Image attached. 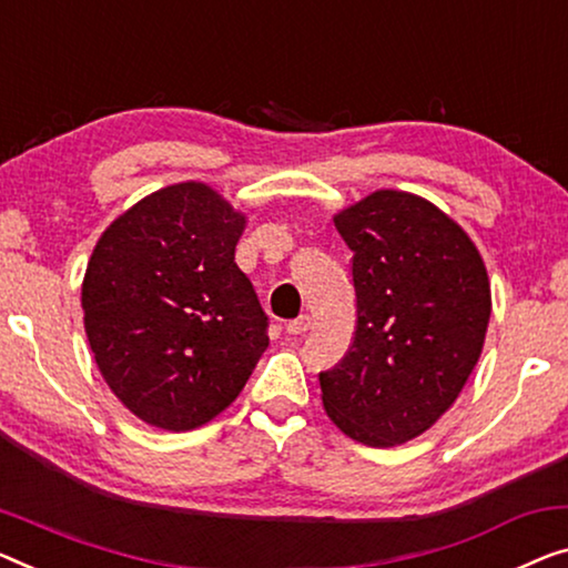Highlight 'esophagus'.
<instances>
[{"label":"esophagus","instance_id":"1","mask_svg":"<svg viewBox=\"0 0 568 568\" xmlns=\"http://www.w3.org/2000/svg\"><path fill=\"white\" fill-rule=\"evenodd\" d=\"M311 328V316H298V318H293V321H287V326H285V332L291 334V336H303Z\"/></svg>","mask_w":568,"mask_h":568}]
</instances>
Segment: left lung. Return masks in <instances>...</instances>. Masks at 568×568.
<instances>
[{
    "label": "left lung",
    "mask_w": 568,
    "mask_h": 568,
    "mask_svg": "<svg viewBox=\"0 0 568 568\" xmlns=\"http://www.w3.org/2000/svg\"><path fill=\"white\" fill-rule=\"evenodd\" d=\"M352 250L357 332L318 375L338 428L367 446L420 436L452 408L477 365L493 313L469 234L434 203L375 191L334 216Z\"/></svg>",
    "instance_id": "left-lung-1"
}]
</instances>
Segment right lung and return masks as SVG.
Listing matches in <instances>:
<instances>
[{
	"instance_id": "obj_1",
	"label": "right lung",
	"mask_w": 568,
	"mask_h": 568,
	"mask_svg": "<svg viewBox=\"0 0 568 568\" xmlns=\"http://www.w3.org/2000/svg\"><path fill=\"white\" fill-rule=\"evenodd\" d=\"M247 219L206 183H175L126 209L81 285L101 377L134 416L191 430L242 393L267 349V316L234 250Z\"/></svg>"
}]
</instances>
